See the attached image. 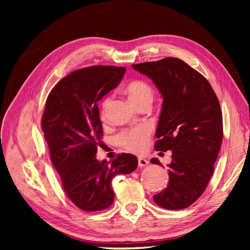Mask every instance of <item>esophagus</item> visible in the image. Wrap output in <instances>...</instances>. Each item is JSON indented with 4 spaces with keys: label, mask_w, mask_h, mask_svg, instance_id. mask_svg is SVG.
I'll use <instances>...</instances> for the list:
<instances>
[{
    "label": "esophagus",
    "mask_w": 250,
    "mask_h": 250,
    "mask_svg": "<svg viewBox=\"0 0 250 250\" xmlns=\"http://www.w3.org/2000/svg\"><path fill=\"white\" fill-rule=\"evenodd\" d=\"M139 167L143 168V167H146V166L149 164V161L146 160V158L144 157H139Z\"/></svg>",
    "instance_id": "obj_1"
}]
</instances>
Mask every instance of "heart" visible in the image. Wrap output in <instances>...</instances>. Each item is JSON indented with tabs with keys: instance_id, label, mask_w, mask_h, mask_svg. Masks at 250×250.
<instances>
[{
	"instance_id": "obj_1",
	"label": "heart",
	"mask_w": 250,
	"mask_h": 250,
	"mask_svg": "<svg viewBox=\"0 0 250 250\" xmlns=\"http://www.w3.org/2000/svg\"><path fill=\"white\" fill-rule=\"evenodd\" d=\"M126 93L129 97L130 101L135 105L140 106L141 104L145 102L152 103L154 98V92L147 82L143 80H134L131 81L125 88ZM111 104V98H105L102 102L101 112L102 116L107 113ZM151 130L146 125L138 126L126 129L117 135V142L120 146L131 151V152H142L146 148L147 142L150 138Z\"/></svg>"
}]
</instances>
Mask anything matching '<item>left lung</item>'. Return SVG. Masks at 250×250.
<instances>
[{
    "label": "left lung",
    "mask_w": 250,
    "mask_h": 250,
    "mask_svg": "<svg viewBox=\"0 0 250 250\" xmlns=\"http://www.w3.org/2000/svg\"><path fill=\"white\" fill-rule=\"evenodd\" d=\"M153 81L163 97L155 135L156 151H172L169 183L154 202L167 209L190 207L213 175L223 138L222 112L208 81L175 57L132 64ZM152 164L162 166L156 157Z\"/></svg>",
    "instance_id": "1"
}]
</instances>
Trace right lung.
I'll return each mask as SVG.
<instances>
[{
  "mask_svg": "<svg viewBox=\"0 0 250 250\" xmlns=\"http://www.w3.org/2000/svg\"><path fill=\"white\" fill-rule=\"evenodd\" d=\"M124 66L93 65L62 78L47 98L42 119L51 161L67 197L79 208L96 211L113 202L112 178L129 174L138 158L119 154L110 163L96 158L103 137L98 101L122 80Z\"/></svg>",
  "mask_w": 250,
  "mask_h": 250,
  "instance_id": "add662e5",
  "label": "right lung"
}]
</instances>
